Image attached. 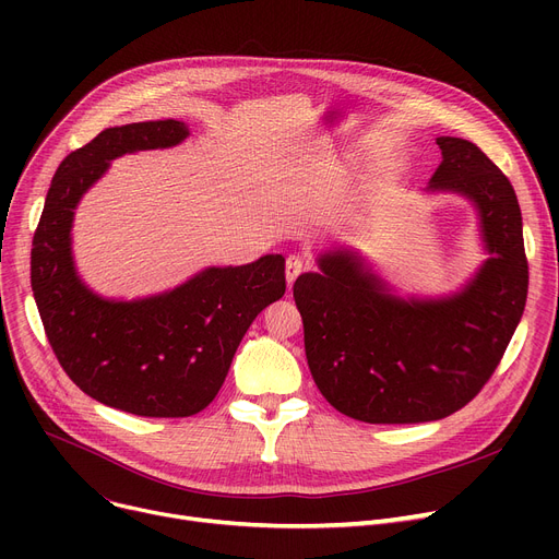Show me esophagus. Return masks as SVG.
<instances>
[{
  "label": "esophagus",
  "instance_id": "esophagus-1",
  "mask_svg": "<svg viewBox=\"0 0 559 559\" xmlns=\"http://www.w3.org/2000/svg\"><path fill=\"white\" fill-rule=\"evenodd\" d=\"M304 270H306L304 258H299V255H287V260H285V278H287V285L295 283Z\"/></svg>",
  "mask_w": 559,
  "mask_h": 559
}]
</instances>
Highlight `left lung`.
Here are the masks:
<instances>
[{"label":"left lung","mask_w":559,"mask_h":559,"mask_svg":"<svg viewBox=\"0 0 559 559\" xmlns=\"http://www.w3.org/2000/svg\"><path fill=\"white\" fill-rule=\"evenodd\" d=\"M430 190L472 199L489 251L449 299L392 297L358 255L319 258L295 283L314 385L342 415L367 424L444 419L472 401L501 362L527 297L521 209L508 176L462 138H437Z\"/></svg>","instance_id":"1"}]
</instances>
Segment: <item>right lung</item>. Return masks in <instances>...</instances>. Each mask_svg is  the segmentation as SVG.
<instances>
[{
  "instance_id": "add662e5",
  "label": "right lung",
  "mask_w": 559,
  "mask_h": 559,
  "mask_svg": "<svg viewBox=\"0 0 559 559\" xmlns=\"http://www.w3.org/2000/svg\"><path fill=\"white\" fill-rule=\"evenodd\" d=\"M176 120L102 131L58 165L34 233L32 289L45 335L72 383L138 417H192L228 373L251 321L285 295V258L211 267L140 301H108L76 276L70 228L79 199L110 160L188 138Z\"/></svg>"
}]
</instances>
